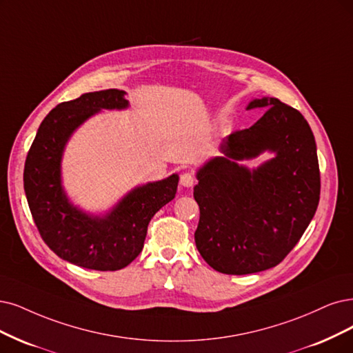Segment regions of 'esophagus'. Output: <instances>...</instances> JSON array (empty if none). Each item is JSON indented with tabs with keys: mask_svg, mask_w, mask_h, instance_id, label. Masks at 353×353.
I'll return each instance as SVG.
<instances>
[{
	"mask_svg": "<svg viewBox=\"0 0 353 353\" xmlns=\"http://www.w3.org/2000/svg\"><path fill=\"white\" fill-rule=\"evenodd\" d=\"M194 181H196V179H194L192 173H183L180 176V185L183 188H192L194 185Z\"/></svg>",
	"mask_w": 353,
	"mask_h": 353,
	"instance_id": "esophagus-1",
	"label": "esophagus"
}]
</instances>
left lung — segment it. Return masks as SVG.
<instances>
[{
    "instance_id": "8db88e82",
    "label": "left lung",
    "mask_w": 353,
    "mask_h": 353,
    "mask_svg": "<svg viewBox=\"0 0 353 353\" xmlns=\"http://www.w3.org/2000/svg\"><path fill=\"white\" fill-rule=\"evenodd\" d=\"M247 109L266 112L224 139V157L199 170L193 189L201 211L194 243L205 262L227 275L279 265L303 237L320 201L316 141L304 116L275 97L256 99ZM266 149L277 157L253 172L236 164Z\"/></svg>"
}]
</instances>
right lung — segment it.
Segmentation results:
<instances>
[{
  "label": "right lung",
  "instance_id": "1",
  "mask_svg": "<svg viewBox=\"0 0 353 353\" xmlns=\"http://www.w3.org/2000/svg\"><path fill=\"white\" fill-rule=\"evenodd\" d=\"M122 90L85 93L59 103L37 129L26 157L24 192L42 240L61 259L94 270H119L142 252L151 218L176 196L179 176L134 189L106 216H88L72 206L61 186L65 143L100 109H125Z\"/></svg>",
  "mask_w": 353,
  "mask_h": 353
}]
</instances>
